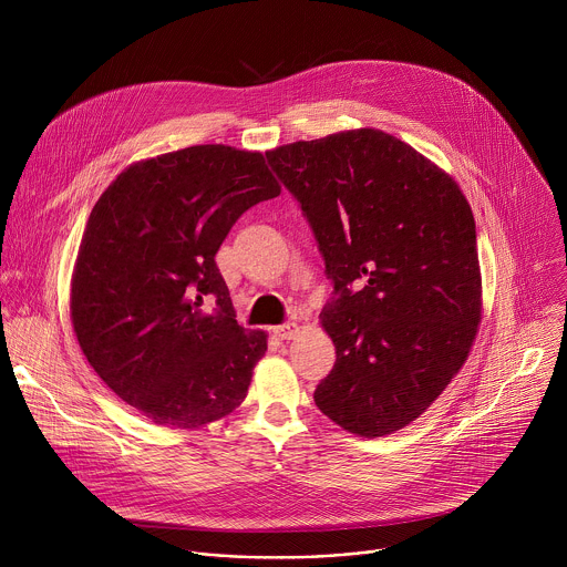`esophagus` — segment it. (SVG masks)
Wrapping results in <instances>:
<instances>
[{"mask_svg": "<svg viewBox=\"0 0 567 567\" xmlns=\"http://www.w3.org/2000/svg\"><path fill=\"white\" fill-rule=\"evenodd\" d=\"M298 322H282V326H278V328H274V334L278 337V339H282V341H289V339H293L296 334H298Z\"/></svg>", "mask_w": 567, "mask_h": 567, "instance_id": "1", "label": "esophagus"}]
</instances>
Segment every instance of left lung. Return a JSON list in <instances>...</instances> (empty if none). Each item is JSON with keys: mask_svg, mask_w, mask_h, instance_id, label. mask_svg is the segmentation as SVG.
I'll return each mask as SVG.
<instances>
[{"mask_svg": "<svg viewBox=\"0 0 567 567\" xmlns=\"http://www.w3.org/2000/svg\"><path fill=\"white\" fill-rule=\"evenodd\" d=\"M332 280L320 322L337 363L313 390L361 437L417 420L468 357L480 322L475 221L457 184L381 130L267 152Z\"/></svg>", "mask_w": 567, "mask_h": 567, "instance_id": "8db88e82", "label": "left lung"}]
</instances>
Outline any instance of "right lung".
Instances as JSON below:
<instances>
[{"mask_svg": "<svg viewBox=\"0 0 567 567\" xmlns=\"http://www.w3.org/2000/svg\"><path fill=\"white\" fill-rule=\"evenodd\" d=\"M278 195L260 152L193 145L130 166L96 202L71 282L73 332L96 374L154 424L197 429L245 401L267 334L237 326L215 254L241 215Z\"/></svg>", "mask_w": 567, "mask_h": 567, "instance_id": "obj_1", "label": "right lung"}]
</instances>
